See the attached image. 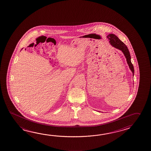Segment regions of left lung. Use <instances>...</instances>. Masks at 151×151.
<instances>
[{"label": "left lung", "instance_id": "8db88e82", "mask_svg": "<svg viewBox=\"0 0 151 151\" xmlns=\"http://www.w3.org/2000/svg\"><path fill=\"white\" fill-rule=\"evenodd\" d=\"M107 37L109 40L110 43L112 47L121 50L123 52V53H124V56L127 59V64L129 65L130 70L132 72L133 76H134V68H133V64H132L131 61L130 52L128 50L127 45L118 39L117 36H116L113 34H110L109 35H108L107 36Z\"/></svg>", "mask_w": 151, "mask_h": 151}]
</instances>
